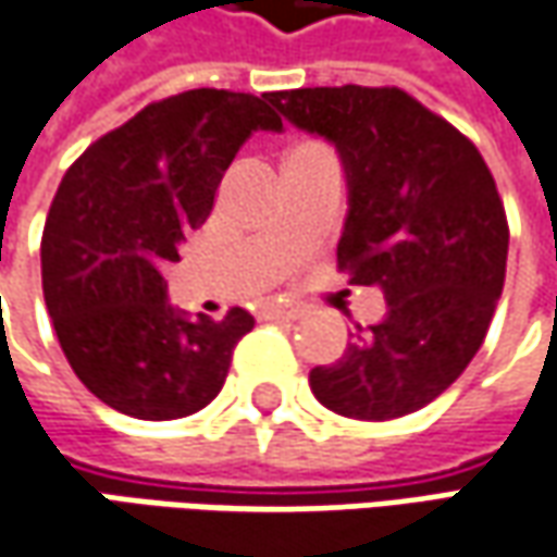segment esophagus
<instances>
[{
	"label": "esophagus",
	"mask_w": 557,
	"mask_h": 557,
	"mask_svg": "<svg viewBox=\"0 0 557 557\" xmlns=\"http://www.w3.org/2000/svg\"><path fill=\"white\" fill-rule=\"evenodd\" d=\"M263 315L267 319H300L304 304H297V300H269V304H263Z\"/></svg>",
	"instance_id": "obj_1"
}]
</instances>
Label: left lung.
<instances>
[{"label": "left lung", "instance_id": "left-lung-1", "mask_svg": "<svg viewBox=\"0 0 557 557\" xmlns=\"http://www.w3.org/2000/svg\"><path fill=\"white\" fill-rule=\"evenodd\" d=\"M285 117L337 145L350 213L337 269L377 285L387 315L310 387L337 416L387 421L434 403L481 350L505 285L508 220L474 141L396 86L272 92Z\"/></svg>", "mask_w": 557, "mask_h": 557}]
</instances>
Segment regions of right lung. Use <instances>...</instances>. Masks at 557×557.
I'll return each instance as SVG.
<instances>
[{
	"label": "right lung",
	"mask_w": 557,
	"mask_h": 557,
	"mask_svg": "<svg viewBox=\"0 0 557 557\" xmlns=\"http://www.w3.org/2000/svg\"><path fill=\"white\" fill-rule=\"evenodd\" d=\"M269 96L188 89L145 104L64 173L42 228V294L58 344L101 403L141 421L195 416L223 391L253 315L185 319L163 269L213 210L257 129H282Z\"/></svg>",
	"instance_id": "right-lung-1"
}]
</instances>
